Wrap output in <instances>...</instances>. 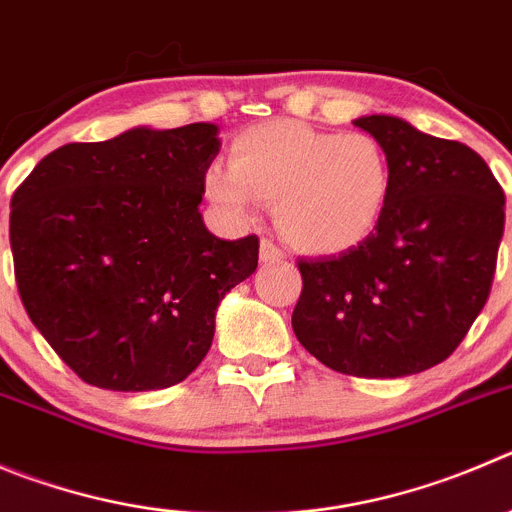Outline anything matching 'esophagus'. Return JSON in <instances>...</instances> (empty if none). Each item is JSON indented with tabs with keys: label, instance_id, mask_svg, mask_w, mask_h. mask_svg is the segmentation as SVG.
I'll return each instance as SVG.
<instances>
[{
	"label": "esophagus",
	"instance_id": "34e87169",
	"mask_svg": "<svg viewBox=\"0 0 512 512\" xmlns=\"http://www.w3.org/2000/svg\"><path fill=\"white\" fill-rule=\"evenodd\" d=\"M283 257H285V252L280 250L275 242L267 240V237H262V242H260V260L262 262H280Z\"/></svg>",
	"mask_w": 512,
	"mask_h": 512
}]
</instances>
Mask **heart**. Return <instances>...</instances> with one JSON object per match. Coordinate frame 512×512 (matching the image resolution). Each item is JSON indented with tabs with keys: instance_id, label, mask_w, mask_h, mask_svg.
Returning <instances> with one entry per match:
<instances>
[{
	"instance_id": "heart-1",
	"label": "heart",
	"mask_w": 512,
	"mask_h": 512,
	"mask_svg": "<svg viewBox=\"0 0 512 512\" xmlns=\"http://www.w3.org/2000/svg\"><path fill=\"white\" fill-rule=\"evenodd\" d=\"M384 143L364 131L331 133L278 118L242 131L229 166L212 164L204 186L212 202L247 217L257 202L275 207L280 234L310 255H336L376 232L391 199Z\"/></svg>"
}]
</instances>
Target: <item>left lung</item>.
Segmentation results:
<instances>
[{
    "label": "left lung",
    "instance_id": "8db88e82",
    "mask_svg": "<svg viewBox=\"0 0 512 512\" xmlns=\"http://www.w3.org/2000/svg\"><path fill=\"white\" fill-rule=\"evenodd\" d=\"M358 128L384 143L391 199L353 250L298 260L293 331L338 374L396 379L450 358L485 308L505 229V191L477 151L394 116Z\"/></svg>",
    "mask_w": 512,
    "mask_h": 512
}]
</instances>
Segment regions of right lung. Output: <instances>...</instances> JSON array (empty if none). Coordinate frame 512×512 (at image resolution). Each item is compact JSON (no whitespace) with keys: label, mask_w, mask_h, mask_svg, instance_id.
I'll return each instance as SVG.
<instances>
[{"label":"right lung","mask_w":512,"mask_h":512,"mask_svg":"<svg viewBox=\"0 0 512 512\" xmlns=\"http://www.w3.org/2000/svg\"><path fill=\"white\" fill-rule=\"evenodd\" d=\"M217 126L133 128L65 143L12 197L9 245L30 321L90 386L154 391L184 381L214 313L257 267L260 240H219L199 214Z\"/></svg>","instance_id":"obj_1"}]
</instances>
